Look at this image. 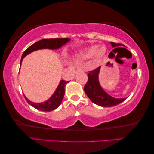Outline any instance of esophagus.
<instances>
[{"instance_id":"obj_1","label":"esophagus","mask_w":154,"mask_h":154,"mask_svg":"<svg viewBox=\"0 0 154 154\" xmlns=\"http://www.w3.org/2000/svg\"><path fill=\"white\" fill-rule=\"evenodd\" d=\"M81 70H82V69H76V72H79V71H81Z\"/></svg>"}]
</instances>
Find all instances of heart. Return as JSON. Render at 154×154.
<instances>
[{
	"instance_id": "obj_1",
	"label": "heart",
	"mask_w": 154,
	"mask_h": 154,
	"mask_svg": "<svg viewBox=\"0 0 154 154\" xmlns=\"http://www.w3.org/2000/svg\"><path fill=\"white\" fill-rule=\"evenodd\" d=\"M106 48L103 46H91L88 47L80 52V56L82 59H89L93 57L95 60H99L104 56Z\"/></svg>"
}]
</instances>
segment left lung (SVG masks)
<instances>
[{
    "label": "left lung",
    "mask_w": 154,
    "mask_h": 154,
    "mask_svg": "<svg viewBox=\"0 0 154 154\" xmlns=\"http://www.w3.org/2000/svg\"><path fill=\"white\" fill-rule=\"evenodd\" d=\"M111 44L112 47L121 46L119 43L116 44V43L111 42ZM100 69V67H99L92 71L89 72V74H88V81L84 87L85 92L88 97L94 104L104 107L114 106L123 102L126 98L116 99L107 94L101 87L98 81V74H99Z\"/></svg>",
    "instance_id": "left-lung-1"
}]
</instances>
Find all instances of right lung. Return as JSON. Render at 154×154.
<instances>
[{"instance_id": "add662e5", "label": "right lung", "mask_w": 154, "mask_h": 154, "mask_svg": "<svg viewBox=\"0 0 154 154\" xmlns=\"http://www.w3.org/2000/svg\"><path fill=\"white\" fill-rule=\"evenodd\" d=\"M70 39L68 38H57V39H44L39 40V41L35 42V44L31 45L24 52L22 56L20 65L22 63V59L24 57H26L27 54H29L31 52L35 51V50L39 49H57L61 47L63 45L66 44L67 42H69ZM68 81L65 80H60L59 86L57 88L56 91L54 93V94L52 95L50 98L46 100V102L42 103H34L29 100L24 96L25 99L27 101V102L29 104H31L32 107L36 108L37 110H42V111H52L54 110L59 106L60 103L62 102L63 98L65 95V87Z\"/></svg>"}]
</instances>
